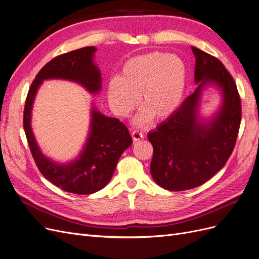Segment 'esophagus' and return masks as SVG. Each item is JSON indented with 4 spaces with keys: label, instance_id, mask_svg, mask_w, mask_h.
<instances>
[{
    "label": "esophagus",
    "instance_id": "34e87169",
    "mask_svg": "<svg viewBox=\"0 0 259 259\" xmlns=\"http://www.w3.org/2000/svg\"><path fill=\"white\" fill-rule=\"evenodd\" d=\"M132 137H133L134 141H138V140L142 139L143 134L139 131H134V132H132Z\"/></svg>",
    "mask_w": 259,
    "mask_h": 259
}]
</instances>
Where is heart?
Masks as SVG:
<instances>
[{
	"label": "heart",
	"mask_w": 259,
	"mask_h": 259,
	"mask_svg": "<svg viewBox=\"0 0 259 259\" xmlns=\"http://www.w3.org/2000/svg\"><path fill=\"white\" fill-rule=\"evenodd\" d=\"M187 69L183 60L163 52L135 56L123 65L107 85L108 104L115 115L126 118L139 103L144 108L135 119L138 126L153 117L167 120L179 109L186 90Z\"/></svg>",
	"instance_id": "b5f03b06"
}]
</instances>
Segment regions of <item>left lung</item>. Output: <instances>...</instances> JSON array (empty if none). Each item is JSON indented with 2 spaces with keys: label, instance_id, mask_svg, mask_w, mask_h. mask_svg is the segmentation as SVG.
<instances>
[{
  "label": "left lung",
  "instance_id": "1",
  "mask_svg": "<svg viewBox=\"0 0 259 259\" xmlns=\"http://www.w3.org/2000/svg\"><path fill=\"white\" fill-rule=\"evenodd\" d=\"M194 81L199 84L174 115L148 134L153 146L151 174L160 187L183 191L198 187L220 171L235 148L241 122V103L233 76L221 61L191 47ZM222 90L223 105L209 121L197 110L202 89Z\"/></svg>",
  "mask_w": 259,
  "mask_h": 259
}]
</instances>
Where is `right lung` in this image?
Instances as JSON below:
<instances>
[{
	"instance_id": "obj_1",
	"label": "right lung",
	"mask_w": 259,
	"mask_h": 259,
	"mask_svg": "<svg viewBox=\"0 0 259 259\" xmlns=\"http://www.w3.org/2000/svg\"><path fill=\"white\" fill-rule=\"evenodd\" d=\"M96 51L95 47L81 48L49 61L38 72L28 90L23 113L25 135L39 171L58 188L75 194L95 193L108 184L122 153L133 143L127 127L119 119L106 117L94 107L89 135L78 157L67 163H58L41 152L30 119L36 94L45 79L75 81L90 94H98L102 78L94 63Z\"/></svg>"
}]
</instances>
